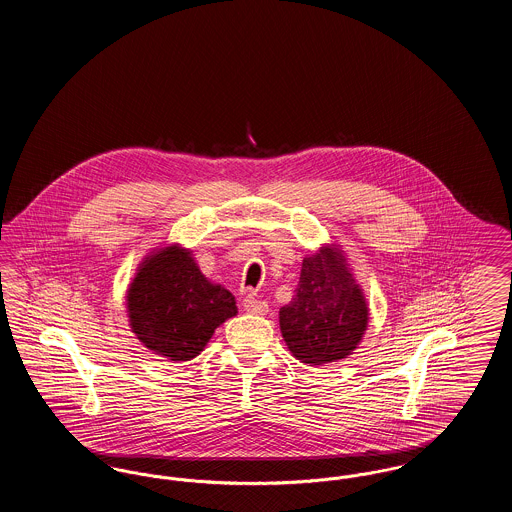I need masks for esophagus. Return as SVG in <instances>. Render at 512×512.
Returning <instances> with one entry per match:
<instances>
[{
  "label": "esophagus",
  "instance_id": "1",
  "mask_svg": "<svg viewBox=\"0 0 512 512\" xmlns=\"http://www.w3.org/2000/svg\"><path fill=\"white\" fill-rule=\"evenodd\" d=\"M242 305H244L245 313H251V315H267L268 313L267 301H261L253 295H247Z\"/></svg>",
  "mask_w": 512,
  "mask_h": 512
}]
</instances>
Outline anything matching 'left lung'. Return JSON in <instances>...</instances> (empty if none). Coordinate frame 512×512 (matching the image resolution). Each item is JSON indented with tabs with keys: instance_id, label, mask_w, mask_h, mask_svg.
<instances>
[{
	"instance_id": "obj_1",
	"label": "left lung",
	"mask_w": 512,
	"mask_h": 512,
	"mask_svg": "<svg viewBox=\"0 0 512 512\" xmlns=\"http://www.w3.org/2000/svg\"><path fill=\"white\" fill-rule=\"evenodd\" d=\"M370 309L343 247L322 244L303 257L299 284L280 309V332L290 353L309 366L338 363L365 338Z\"/></svg>"
}]
</instances>
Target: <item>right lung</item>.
Instances as JSON below:
<instances>
[{"label":"right lung","instance_id":"obj_1","mask_svg":"<svg viewBox=\"0 0 512 512\" xmlns=\"http://www.w3.org/2000/svg\"><path fill=\"white\" fill-rule=\"evenodd\" d=\"M132 334L151 353L174 363L195 359L215 330L238 315L236 297L211 282L182 244L155 247L126 290Z\"/></svg>","mask_w":512,"mask_h":512}]
</instances>
